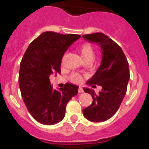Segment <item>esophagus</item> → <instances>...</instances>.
Returning a JSON list of instances; mask_svg holds the SVG:
<instances>
[{"instance_id": "esophagus-1", "label": "esophagus", "mask_w": 149, "mask_h": 149, "mask_svg": "<svg viewBox=\"0 0 149 149\" xmlns=\"http://www.w3.org/2000/svg\"><path fill=\"white\" fill-rule=\"evenodd\" d=\"M78 91H79V93H83L84 92L83 88H81V87H79V90H78Z\"/></svg>"}]
</instances>
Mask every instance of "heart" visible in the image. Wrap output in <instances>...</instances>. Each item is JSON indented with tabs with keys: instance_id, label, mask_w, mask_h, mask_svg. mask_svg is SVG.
I'll return each mask as SVG.
<instances>
[{
	"instance_id": "1",
	"label": "heart",
	"mask_w": 149,
	"mask_h": 149,
	"mask_svg": "<svg viewBox=\"0 0 149 149\" xmlns=\"http://www.w3.org/2000/svg\"><path fill=\"white\" fill-rule=\"evenodd\" d=\"M79 52L84 62H91L94 56V47L90 43H84L79 47ZM70 81L75 84H80L83 81V76L79 73H73L70 76Z\"/></svg>"
}]
</instances>
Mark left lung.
Masks as SVG:
<instances>
[{
  "instance_id": "obj_1",
  "label": "left lung",
  "mask_w": 149,
  "mask_h": 149,
  "mask_svg": "<svg viewBox=\"0 0 149 149\" xmlns=\"http://www.w3.org/2000/svg\"><path fill=\"white\" fill-rule=\"evenodd\" d=\"M83 37L97 43L102 50L101 65L87 81L93 87L101 86L102 89L97 94L93 89L84 88L85 92L91 94L93 102L83 109V114L90 121L103 122L115 115L124 99L130 79L128 62L120 47L103 33L85 34Z\"/></svg>"
}]
</instances>
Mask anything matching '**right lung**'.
Masks as SVG:
<instances>
[{"label":"right lung","mask_w":149,"mask_h":149,"mask_svg":"<svg viewBox=\"0 0 149 149\" xmlns=\"http://www.w3.org/2000/svg\"><path fill=\"white\" fill-rule=\"evenodd\" d=\"M81 37L45 31L29 45L20 63L19 87L31 116L41 124L51 125L65 117L66 104L79 87L65 84L59 91L52 88L49 76L61 72L63 56L68 47Z\"/></svg>","instance_id":"right-lung-1"}]
</instances>
